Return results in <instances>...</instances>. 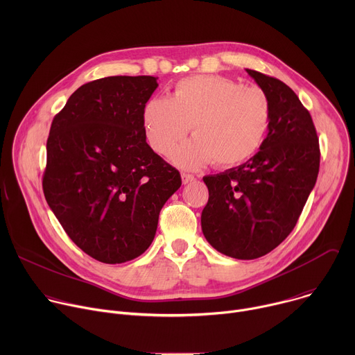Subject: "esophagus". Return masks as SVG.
Here are the masks:
<instances>
[{
	"label": "esophagus",
	"instance_id": "obj_1",
	"mask_svg": "<svg viewBox=\"0 0 355 355\" xmlns=\"http://www.w3.org/2000/svg\"><path fill=\"white\" fill-rule=\"evenodd\" d=\"M181 178H182V184H189V182L195 181V177L192 174H187V173H182Z\"/></svg>",
	"mask_w": 355,
	"mask_h": 355
}]
</instances>
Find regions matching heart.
I'll return each instance as SVG.
<instances>
[{
  "mask_svg": "<svg viewBox=\"0 0 355 355\" xmlns=\"http://www.w3.org/2000/svg\"><path fill=\"white\" fill-rule=\"evenodd\" d=\"M148 146L168 156L191 127L194 137L173 150L171 160L195 170L214 160L220 168L245 163L263 146L271 122L268 95L222 76L180 80L171 96L150 98L143 107Z\"/></svg>",
  "mask_w": 355,
  "mask_h": 355,
  "instance_id": "heart-1",
  "label": "heart"
}]
</instances>
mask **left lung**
<instances>
[{
	"mask_svg": "<svg viewBox=\"0 0 355 355\" xmlns=\"http://www.w3.org/2000/svg\"><path fill=\"white\" fill-rule=\"evenodd\" d=\"M271 103L267 137L239 167L204 177L209 191L200 226L208 243L237 260L263 257L295 227L320 164L309 111L282 81L245 69Z\"/></svg>",
	"mask_w": 355,
	"mask_h": 355,
	"instance_id": "obj_1",
	"label": "left lung"
}]
</instances>
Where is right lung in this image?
Listing matches in <instances>:
<instances>
[{
	"label": "right lung",
	"mask_w": 355,
	"mask_h": 355,
	"mask_svg": "<svg viewBox=\"0 0 355 355\" xmlns=\"http://www.w3.org/2000/svg\"><path fill=\"white\" fill-rule=\"evenodd\" d=\"M151 76H114L81 85L55 116L43 192L69 237L105 264L130 261L155 239L159 215L181 187L178 170L151 148L143 107Z\"/></svg>",
	"instance_id": "1"
}]
</instances>
